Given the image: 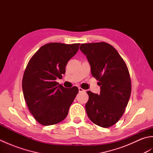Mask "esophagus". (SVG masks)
Listing matches in <instances>:
<instances>
[{"label": "esophagus", "instance_id": "1", "mask_svg": "<svg viewBox=\"0 0 153 153\" xmlns=\"http://www.w3.org/2000/svg\"><path fill=\"white\" fill-rule=\"evenodd\" d=\"M78 90H79V93H81V92H85V90H83L82 88H81V87H79Z\"/></svg>", "mask_w": 153, "mask_h": 153}]
</instances>
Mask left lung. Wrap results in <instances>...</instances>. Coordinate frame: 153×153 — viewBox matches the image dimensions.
<instances>
[{
	"label": "left lung",
	"mask_w": 153,
	"mask_h": 153,
	"mask_svg": "<svg viewBox=\"0 0 153 153\" xmlns=\"http://www.w3.org/2000/svg\"><path fill=\"white\" fill-rule=\"evenodd\" d=\"M79 48L86 56L92 76L99 80L100 87L99 95L87 92V116L96 125L109 128L121 118L130 97L128 69L118 51L105 42L82 44Z\"/></svg>",
	"instance_id": "left-lung-1"
}]
</instances>
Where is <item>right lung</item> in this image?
Returning <instances> with one entry per match:
<instances>
[{
    "mask_svg": "<svg viewBox=\"0 0 153 153\" xmlns=\"http://www.w3.org/2000/svg\"><path fill=\"white\" fill-rule=\"evenodd\" d=\"M79 43H51L42 46L28 62L22 89L28 108L44 126L56 124L66 118L78 88H65L56 82L66 72V66L79 50Z\"/></svg>",
    "mask_w": 153,
    "mask_h": 153,
    "instance_id": "right-lung-1",
    "label": "right lung"
}]
</instances>
